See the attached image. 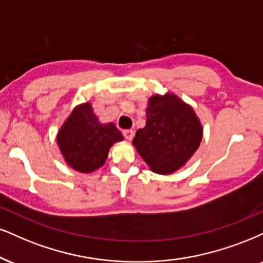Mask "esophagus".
I'll return each instance as SVG.
<instances>
[{"instance_id":"obj_1","label":"esophagus","mask_w":263,"mask_h":263,"mask_svg":"<svg viewBox=\"0 0 263 263\" xmlns=\"http://www.w3.org/2000/svg\"><path fill=\"white\" fill-rule=\"evenodd\" d=\"M123 135H124V138L126 140H133V138H134V130H124L123 132Z\"/></svg>"}]
</instances>
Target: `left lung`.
Masks as SVG:
<instances>
[{
  "instance_id": "left-lung-1",
  "label": "left lung",
  "mask_w": 263,
  "mask_h": 263,
  "mask_svg": "<svg viewBox=\"0 0 263 263\" xmlns=\"http://www.w3.org/2000/svg\"><path fill=\"white\" fill-rule=\"evenodd\" d=\"M202 133L193 107L167 92L148 99L146 125L137 132L133 145L152 172L167 176L195 154Z\"/></svg>"
}]
</instances>
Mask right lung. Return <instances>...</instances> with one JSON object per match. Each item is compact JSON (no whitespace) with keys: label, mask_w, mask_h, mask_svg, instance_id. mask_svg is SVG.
Returning <instances> with one entry per match:
<instances>
[{"label":"right lung","mask_w":263,"mask_h":263,"mask_svg":"<svg viewBox=\"0 0 263 263\" xmlns=\"http://www.w3.org/2000/svg\"><path fill=\"white\" fill-rule=\"evenodd\" d=\"M122 140V133L113 123L99 121L90 102L77 106L57 134L64 161L82 173L102 167L112 145Z\"/></svg>","instance_id":"obj_1"}]
</instances>
